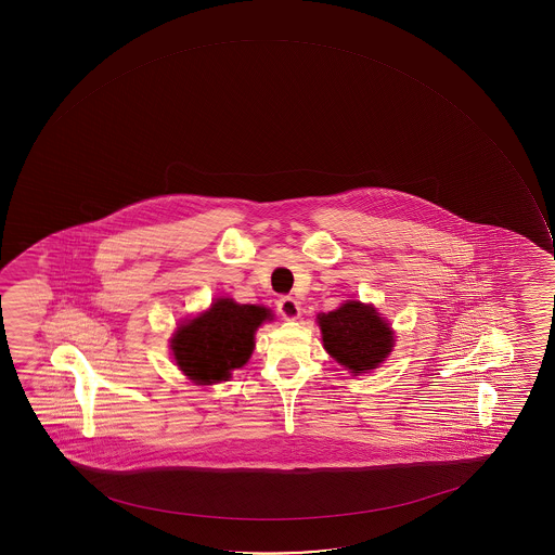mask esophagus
<instances>
[{
  "label": "esophagus",
  "instance_id": "esophagus-1",
  "mask_svg": "<svg viewBox=\"0 0 555 555\" xmlns=\"http://www.w3.org/2000/svg\"><path fill=\"white\" fill-rule=\"evenodd\" d=\"M275 307H278V312H280L281 317L285 320H296L301 314L298 301L291 298V296L280 298V300L275 301Z\"/></svg>",
  "mask_w": 555,
  "mask_h": 555
}]
</instances>
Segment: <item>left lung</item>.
<instances>
[{"instance_id": "8db88e82", "label": "left lung", "mask_w": 555, "mask_h": 555, "mask_svg": "<svg viewBox=\"0 0 555 555\" xmlns=\"http://www.w3.org/2000/svg\"><path fill=\"white\" fill-rule=\"evenodd\" d=\"M319 324L327 353L353 374L376 369L392 350L389 324L372 306L348 301L337 311L320 314Z\"/></svg>"}]
</instances>
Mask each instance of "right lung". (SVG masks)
Wrapping results in <instances>:
<instances>
[{
  "instance_id": "1",
  "label": "right lung",
  "mask_w": 555,
  "mask_h": 555,
  "mask_svg": "<svg viewBox=\"0 0 555 555\" xmlns=\"http://www.w3.org/2000/svg\"><path fill=\"white\" fill-rule=\"evenodd\" d=\"M268 319L264 307L218 300L209 311L181 325L172 338L179 369L199 385L225 382L254 351V333Z\"/></svg>"
}]
</instances>
